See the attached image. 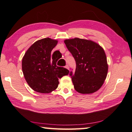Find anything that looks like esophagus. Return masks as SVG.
I'll list each match as a JSON object with an SVG mask.
<instances>
[{
    "label": "esophagus",
    "instance_id": "1",
    "mask_svg": "<svg viewBox=\"0 0 132 132\" xmlns=\"http://www.w3.org/2000/svg\"><path fill=\"white\" fill-rule=\"evenodd\" d=\"M65 67L67 69H68V70H69V67H68V65H65Z\"/></svg>",
    "mask_w": 132,
    "mask_h": 132
}]
</instances>
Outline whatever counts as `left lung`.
<instances>
[{"label": "left lung", "instance_id": "8db88e82", "mask_svg": "<svg viewBox=\"0 0 132 132\" xmlns=\"http://www.w3.org/2000/svg\"><path fill=\"white\" fill-rule=\"evenodd\" d=\"M76 63L75 73L70 72L75 90L82 94L98 91L106 79L108 65L104 49L95 42L74 38L64 40Z\"/></svg>", "mask_w": 132, "mask_h": 132}]
</instances>
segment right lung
<instances>
[{
    "instance_id": "add662e5",
    "label": "right lung",
    "mask_w": 132,
    "mask_h": 132,
    "mask_svg": "<svg viewBox=\"0 0 132 132\" xmlns=\"http://www.w3.org/2000/svg\"><path fill=\"white\" fill-rule=\"evenodd\" d=\"M57 43L56 40L45 38L34 42L25 53L22 72L27 83L34 91L52 92L58 87L59 79L69 74L67 69L56 65V55L60 52L52 53V51Z\"/></svg>"
}]
</instances>
